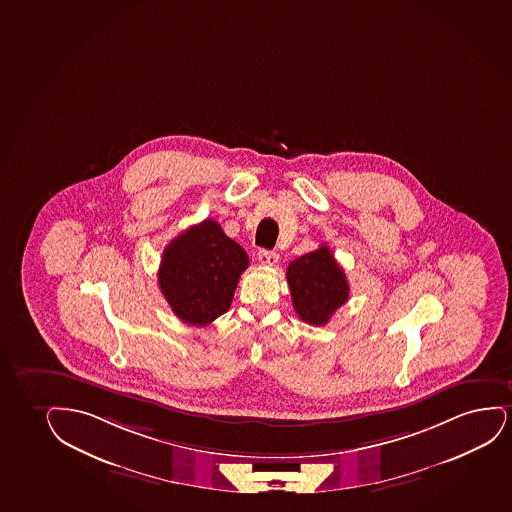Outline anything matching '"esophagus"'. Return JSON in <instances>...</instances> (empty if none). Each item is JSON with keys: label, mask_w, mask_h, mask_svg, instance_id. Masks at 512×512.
Masks as SVG:
<instances>
[{"label": "esophagus", "mask_w": 512, "mask_h": 512, "mask_svg": "<svg viewBox=\"0 0 512 512\" xmlns=\"http://www.w3.org/2000/svg\"><path fill=\"white\" fill-rule=\"evenodd\" d=\"M258 261L261 265L275 266L279 263V254L263 249V251H259L258 253Z\"/></svg>", "instance_id": "esophagus-1"}]
</instances>
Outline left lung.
Returning <instances> with one entry per match:
<instances>
[{
	"label": "left lung",
	"instance_id": "left-lung-1",
	"mask_svg": "<svg viewBox=\"0 0 512 512\" xmlns=\"http://www.w3.org/2000/svg\"><path fill=\"white\" fill-rule=\"evenodd\" d=\"M285 275L294 310L306 324H327L337 308L350 298V285L344 270L327 244L291 261Z\"/></svg>",
	"mask_w": 512,
	"mask_h": 512
}]
</instances>
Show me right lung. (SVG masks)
<instances>
[{
	"mask_svg": "<svg viewBox=\"0 0 512 512\" xmlns=\"http://www.w3.org/2000/svg\"><path fill=\"white\" fill-rule=\"evenodd\" d=\"M247 266L246 251L225 235L220 223L204 220L169 242L157 280L176 317L204 327L227 313Z\"/></svg>",
	"mask_w": 512,
	"mask_h": 512,
	"instance_id": "right-lung-1",
	"label": "right lung"
}]
</instances>
